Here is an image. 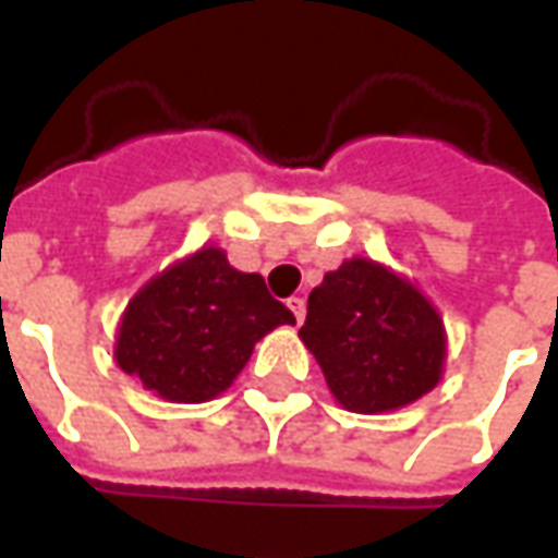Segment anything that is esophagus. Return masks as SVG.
<instances>
[{
	"mask_svg": "<svg viewBox=\"0 0 558 558\" xmlns=\"http://www.w3.org/2000/svg\"><path fill=\"white\" fill-rule=\"evenodd\" d=\"M287 307H290L292 316H295V323H304V314H307V304H304L302 295H292L290 302H287Z\"/></svg>",
	"mask_w": 558,
	"mask_h": 558,
	"instance_id": "1",
	"label": "esophagus"
}]
</instances>
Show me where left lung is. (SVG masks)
<instances>
[{
	"instance_id": "1",
	"label": "left lung",
	"mask_w": 558,
	"mask_h": 558,
	"mask_svg": "<svg viewBox=\"0 0 558 558\" xmlns=\"http://www.w3.org/2000/svg\"><path fill=\"white\" fill-rule=\"evenodd\" d=\"M299 335L331 395L352 412L407 407L442 374L439 314L412 283L371 259H350L328 271L307 299Z\"/></svg>"
}]
</instances>
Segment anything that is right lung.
Returning a JSON list of instances; mask_svg holds the SVG:
<instances>
[{
  "mask_svg": "<svg viewBox=\"0 0 558 558\" xmlns=\"http://www.w3.org/2000/svg\"><path fill=\"white\" fill-rule=\"evenodd\" d=\"M295 323L259 275H244L218 247H203L128 304L116 362L175 403H203L232 386L254 343Z\"/></svg>",
  "mask_w": 558,
  "mask_h": 558,
  "instance_id": "add662e5",
  "label": "right lung"
}]
</instances>
